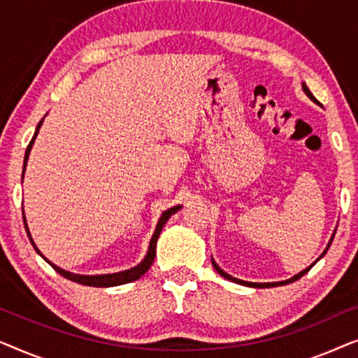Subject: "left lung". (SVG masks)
<instances>
[{"instance_id":"8db88e82","label":"left lung","mask_w":358,"mask_h":358,"mask_svg":"<svg viewBox=\"0 0 358 358\" xmlns=\"http://www.w3.org/2000/svg\"><path fill=\"white\" fill-rule=\"evenodd\" d=\"M303 91H305V92H306V96H308V97H310V99H311V101H315V102H317V101H316V97L311 94V91H310V90H308V86L305 85V83H303ZM334 234H336V233H332V236H331V241H329V244H327V248L324 249V252H322V254H321V257H322V256H324V254L327 252V249H329V246H331V243H332V239H334ZM321 257H320V259H321ZM320 259H317V261H320ZM317 261H316V262H317ZM316 262H313L310 267H306V268H305V271H301L300 273H296V275H295V277L288 278V280H283V282H272V283H254V282H244V280H239V278H234V277H231V275H229V273H227V272H224V271H222V268H220V267L217 266V262H215V261H213V259H212V264H213L215 271H217V272L220 273V275H222V277H224V278H228V280H231V282H234V283H239V285H248V287H254V288H271V287H277V285H287V283H292V282H295V280H298V278H300V277H303V275H305V273H306L308 271H310V268H311L313 266H315V264H316Z\"/></svg>"}]
</instances>
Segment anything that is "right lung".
<instances>
[{"instance_id": "1", "label": "right lung", "mask_w": 358, "mask_h": 358, "mask_svg": "<svg viewBox=\"0 0 358 358\" xmlns=\"http://www.w3.org/2000/svg\"><path fill=\"white\" fill-rule=\"evenodd\" d=\"M42 122H43V119H42L41 122H38V125H37V129H36V134H34L31 143H29L27 150H26V156H24V171H26L27 159H29V153H31V148H32V145H34V140H36L38 130H41ZM24 171H22V178H24ZM179 208H180V205H178V207H173V208L166 210V212H163V215H161L159 222H158V224H156V229H155L153 236H151V241H150V246H148V252H146L145 259L138 264V266L131 267V268H129V271H122V272H117V273H104V275H80V273H71V272H68V271H63V268L55 266V264H52L45 256H43V254H42L41 251H38L37 246H36V243H34L31 233H29V228H27V223H26V217H24V212H22V220H24V227H26L27 236H29V239H31L34 249H36L38 256L43 257V261L50 264V266H52L53 268H55V271H57L58 273H60V275L68 278V280L76 282V283H81V285H87V287H115V285H124V283L134 282V280H136V278H140L141 275H143V273H145L146 271H148V268L151 267V264H153V261H155V256H156V241H158L161 229H163V227L166 224V222H168V220H169L171 215L178 212Z\"/></svg>"}]
</instances>
